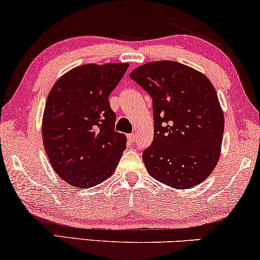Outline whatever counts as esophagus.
Listing matches in <instances>:
<instances>
[{"instance_id": "1", "label": "esophagus", "mask_w": 260, "mask_h": 260, "mask_svg": "<svg viewBox=\"0 0 260 260\" xmlns=\"http://www.w3.org/2000/svg\"><path fill=\"white\" fill-rule=\"evenodd\" d=\"M127 141H129V143H134V142L136 141V135L135 134L127 135Z\"/></svg>"}]
</instances>
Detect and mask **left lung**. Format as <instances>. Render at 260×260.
<instances>
[{
    "mask_svg": "<svg viewBox=\"0 0 260 260\" xmlns=\"http://www.w3.org/2000/svg\"><path fill=\"white\" fill-rule=\"evenodd\" d=\"M130 78L152 98L154 141L143 162L155 180L176 189L204 182L218 165L225 118L204 73L183 63H144Z\"/></svg>",
    "mask_w": 260,
    "mask_h": 260,
    "instance_id": "obj_1",
    "label": "left lung"
}]
</instances>
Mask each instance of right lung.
Masks as SVG:
<instances>
[{"mask_svg":"<svg viewBox=\"0 0 260 260\" xmlns=\"http://www.w3.org/2000/svg\"><path fill=\"white\" fill-rule=\"evenodd\" d=\"M129 63H86L53 85L42 116V142L54 172L74 188H90L115 173L126 136L115 131L109 95Z\"/></svg>","mask_w":260,"mask_h":260,"instance_id":"obj_1","label":"right lung"}]
</instances>
